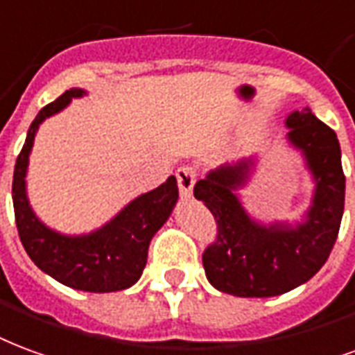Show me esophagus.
<instances>
[{"label":"esophagus","mask_w":355,"mask_h":355,"mask_svg":"<svg viewBox=\"0 0 355 355\" xmlns=\"http://www.w3.org/2000/svg\"><path fill=\"white\" fill-rule=\"evenodd\" d=\"M178 178V187H180V195L183 198H191L193 196V187H195L196 172L191 166H181L175 172Z\"/></svg>","instance_id":"obj_1"}]
</instances>
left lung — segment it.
<instances>
[{"mask_svg":"<svg viewBox=\"0 0 355 355\" xmlns=\"http://www.w3.org/2000/svg\"><path fill=\"white\" fill-rule=\"evenodd\" d=\"M287 139L302 153L315 189L302 223L261 225L248 216L236 189L252 159L223 164L195 185L217 223V240L202 253L206 278L223 293L276 297L309 282L329 257L340 229L346 178L335 130L306 107L286 119Z\"/></svg>","mask_w":355,"mask_h":355,"instance_id":"1","label":"left lung"}]
</instances>
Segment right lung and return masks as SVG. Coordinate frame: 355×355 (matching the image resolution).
<instances>
[{"label":"right lung","instance_id":"right-lung-1","mask_svg":"<svg viewBox=\"0 0 355 355\" xmlns=\"http://www.w3.org/2000/svg\"><path fill=\"white\" fill-rule=\"evenodd\" d=\"M83 89H69L37 113L12 175V206L20 242L30 259L54 280L90 293H111L134 286L147 263L149 242L178 202V181L170 175L160 187L134 198L102 229L66 236L49 229L35 217L26 196V170L33 138L46 117L62 111Z\"/></svg>","mask_w":355,"mask_h":355}]
</instances>
